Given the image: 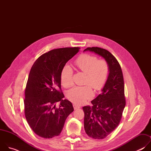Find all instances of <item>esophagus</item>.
Segmentation results:
<instances>
[{
    "label": "esophagus",
    "mask_w": 151,
    "mask_h": 151,
    "mask_svg": "<svg viewBox=\"0 0 151 151\" xmlns=\"http://www.w3.org/2000/svg\"><path fill=\"white\" fill-rule=\"evenodd\" d=\"M73 107H74V109H75V110L78 109H79L80 107H81V106H79V105H78V104H73Z\"/></svg>",
    "instance_id": "esophagus-1"
}]
</instances>
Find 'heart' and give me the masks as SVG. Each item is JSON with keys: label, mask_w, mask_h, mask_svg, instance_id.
I'll return each mask as SVG.
<instances>
[{"label": "heart", "mask_w": 151, "mask_h": 151, "mask_svg": "<svg viewBox=\"0 0 151 151\" xmlns=\"http://www.w3.org/2000/svg\"><path fill=\"white\" fill-rule=\"evenodd\" d=\"M76 67L86 73L83 86H75L66 93L67 98L71 101L81 104L93 96L92 87L96 91L101 90L105 86L110 74L109 64L104 60L90 54H82L75 61ZM73 71L69 65H65L61 72L60 80L64 87L69 88L73 84ZM90 85H89V84Z\"/></svg>", "instance_id": "heart-1"}]
</instances>
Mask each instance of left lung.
<instances>
[{"label": "left lung", "mask_w": 151, "mask_h": 151, "mask_svg": "<svg viewBox=\"0 0 151 151\" xmlns=\"http://www.w3.org/2000/svg\"><path fill=\"white\" fill-rule=\"evenodd\" d=\"M90 51L103 57L108 63L110 74L100 94L91 101L92 106L82 107L84 129L87 135L95 139H103L118 126L125 106L124 82L119 63L107 50L99 47H88Z\"/></svg>", "instance_id": "1"}]
</instances>
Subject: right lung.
Masks as SVG:
<instances>
[{
  "instance_id": "right-lung-1",
  "label": "right lung",
  "mask_w": 151,
  "mask_h": 151,
  "mask_svg": "<svg viewBox=\"0 0 151 151\" xmlns=\"http://www.w3.org/2000/svg\"><path fill=\"white\" fill-rule=\"evenodd\" d=\"M80 48L51 50L40 56L30 70L25 90L24 114L37 135L45 139L58 136L67 117L73 111L70 101L63 100L61 72L66 63ZM60 101L58 108L57 102Z\"/></svg>"
}]
</instances>
